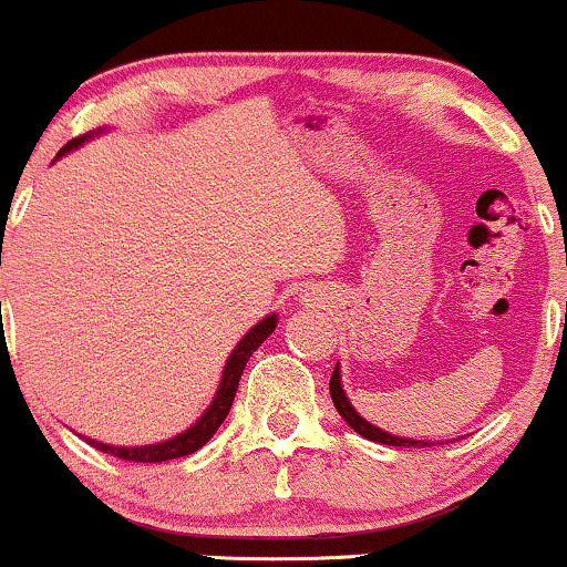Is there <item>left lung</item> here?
<instances>
[{
  "mask_svg": "<svg viewBox=\"0 0 567 567\" xmlns=\"http://www.w3.org/2000/svg\"><path fill=\"white\" fill-rule=\"evenodd\" d=\"M330 396H333V405L338 413H341V419L347 421V424L354 429L357 434H362L365 440H373V442H381V445H394V447H429L432 442L429 440H413V437H396V434H389L383 432V429L373 426L370 421L362 419L360 413H357L354 405L349 402L347 392H343V383H341V365H336L333 370V379H330Z\"/></svg>",
  "mask_w": 567,
  "mask_h": 567,
  "instance_id": "obj_1",
  "label": "left lung"
}]
</instances>
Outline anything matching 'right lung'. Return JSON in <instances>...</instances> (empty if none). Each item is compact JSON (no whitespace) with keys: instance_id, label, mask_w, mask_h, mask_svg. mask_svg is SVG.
<instances>
[{"instance_id":"1","label":"right lung","mask_w":567,"mask_h":567,"mask_svg":"<svg viewBox=\"0 0 567 567\" xmlns=\"http://www.w3.org/2000/svg\"><path fill=\"white\" fill-rule=\"evenodd\" d=\"M106 130L109 127L90 130V133L80 135V138L69 141L66 146H63L61 152H58L55 159L66 157L69 152H74V148L84 146V143H87V141L97 138V135L106 133ZM277 322H279L277 315H266L261 322L252 324V328L247 330L243 338H239V343H237V347H234V351L229 354V360H226L224 373H220V383H218L216 394H213V402H210V405H207L205 413H202L199 419L194 421V424L188 426V429H184V432H181V434H175V437H171V440L154 442V445H135V447L106 445V442H97V440H90V437H82V440L87 442V445H93L95 451L112 453V455H116V458H122V461H138V464H162V461H171V458H181V455L197 453L199 447L205 445V442L218 432V426L224 424L226 415H229L234 394H237L239 379H243V370L247 365V360H250L252 351L261 347L266 338L275 333Z\"/></svg>"}]
</instances>
